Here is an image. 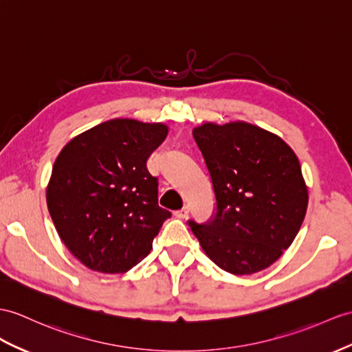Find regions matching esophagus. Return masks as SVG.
I'll list each match as a JSON object with an SVG mask.
<instances>
[{
	"mask_svg": "<svg viewBox=\"0 0 352 352\" xmlns=\"http://www.w3.org/2000/svg\"><path fill=\"white\" fill-rule=\"evenodd\" d=\"M176 217H179V218H188V217H190V208H188V206H184L181 210L176 212Z\"/></svg>",
	"mask_w": 352,
	"mask_h": 352,
	"instance_id": "1",
	"label": "esophagus"
}]
</instances>
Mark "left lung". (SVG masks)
<instances>
[{
    "label": "left lung",
    "instance_id": "8db88e82",
    "mask_svg": "<svg viewBox=\"0 0 352 352\" xmlns=\"http://www.w3.org/2000/svg\"><path fill=\"white\" fill-rule=\"evenodd\" d=\"M164 124L111 119L65 144L47 185V209L77 260L101 273H125L152 250L171 213L158 204L146 161L167 137Z\"/></svg>",
    "mask_w": 352,
    "mask_h": 352
}]
</instances>
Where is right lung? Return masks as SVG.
Listing matches in <instances>:
<instances>
[{
  "label": "right lung",
  "instance_id": "add662e5",
  "mask_svg": "<svg viewBox=\"0 0 352 352\" xmlns=\"http://www.w3.org/2000/svg\"><path fill=\"white\" fill-rule=\"evenodd\" d=\"M208 167L215 209L188 221L206 255L233 275L267 269L296 239L307 208L302 168L288 144L245 122L192 131Z\"/></svg>",
  "mask_w": 352,
  "mask_h": 352
}]
</instances>
